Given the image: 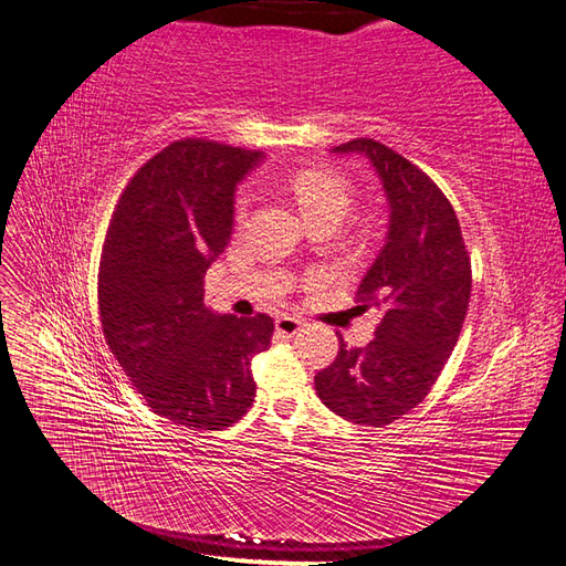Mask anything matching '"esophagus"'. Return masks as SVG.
<instances>
[{"label": "esophagus", "mask_w": 566, "mask_h": 566, "mask_svg": "<svg viewBox=\"0 0 566 566\" xmlns=\"http://www.w3.org/2000/svg\"><path fill=\"white\" fill-rule=\"evenodd\" d=\"M302 325H304V318H300V316L285 314V316L276 318V331H279L281 335H295V333L302 328Z\"/></svg>", "instance_id": "1"}]
</instances>
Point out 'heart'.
Masks as SVG:
<instances>
[{"label":"heart","instance_id":"b5f03b06","mask_svg":"<svg viewBox=\"0 0 566 566\" xmlns=\"http://www.w3.org/2000/svg\"><path fill=\"white\" fill-rule=\"evenodd\" d=\"M290 188L300 202V208L306 219L314 217H342L349 210L352 202V188L349 181L333 172V169H323V167H310V169H300V172L293 175L290 179ZM248 212V198L238 196L235 198V219L241 221Z\"/></svg>","mask_w":566,"mask_h":566}]
</instances>
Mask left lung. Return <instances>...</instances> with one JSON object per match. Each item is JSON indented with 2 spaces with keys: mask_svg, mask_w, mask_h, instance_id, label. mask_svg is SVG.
Masks as SVG:
<instances>
[{
  "mask_svg": "<svg viewBox=\"0 0 566 566\" xmlns=\"http://www.w3.org/2000/svg\"><path fill=\"white\" fill-rule=\"evenodd\" d=\"M333 153L366 156L389 200L385 248L356 290L358 310L382 318L366 347H347L314 385L333 413L382 427L413 410L447 366L465 323L472 266L458 217L420 167L380 142L354 139Z\"/></svg>",
  "mask_w": 566,
  "mask_h": 566,
  "instance_id": "obj_1",
  "label": "left lung"
}]
</instances>
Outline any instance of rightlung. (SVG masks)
<instances>
[{"mask_svg": "<svg viewBox=\"0 0 566 566\" xmlns=\"http://www.w3.org/2000/svg\"><path fill=\"white\" fill-rule=\"evenodd\" d=\"M260 150L181 139L153 156L119 196L98 266V314L117 364L175 424L214 432L254 401L252 358L273 318L214 314L205 271L233 231V193Z\"/></svg>", "mask_w": 566, "mask_h": 566, "instance_id": "1", "label": "right lung"}]
</instances>
